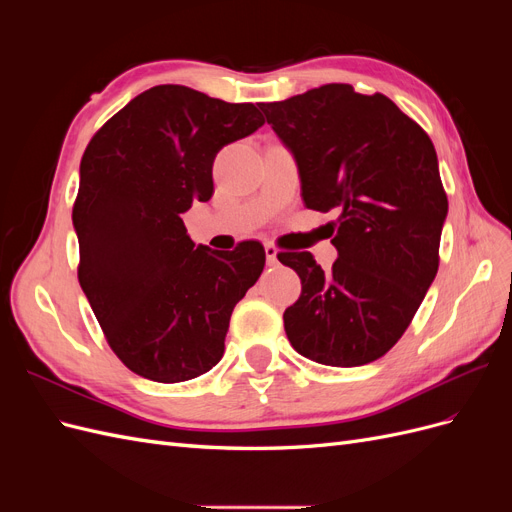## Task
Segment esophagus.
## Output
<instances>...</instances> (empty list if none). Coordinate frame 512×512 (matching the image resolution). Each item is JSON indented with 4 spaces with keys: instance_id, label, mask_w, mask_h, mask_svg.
<instances>
[{
    "instance_id": "34e87169",
    "label": "esophagus",
    "mask_w": 512,
    "mask_h": 512,
    "mask_svg": "<svg viewBox=\"0 0 512 512\" xmlns=\"http://www.w3.org/2000/svg\"><path fill=\"white\" fill-rule=\"evenodd\" d=\"M265 254H267V262L269 265H275L277 262V247L273 243H267L265 245Z\"/></svg>"
}]
</instances>
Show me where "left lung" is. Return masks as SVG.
Wrapping results in <instances>:
<instances>
[{
    "label": "left lung",
    "mask_w": 512,
    "mask_h": 512,
    "mask_svg": "<svg viewBox=\"0 0 512 512\" xmlns=\"http://www.w3.org/2000/svg\"><path fill=\"white\" fill-rule=\"evenodd\" d=\"M260 108L297 160L305 207L339 211L329 273L309 252L277 254L301 277L286 335L316 363L367 365L399 342L438 273L448 200L436 149L393 100L346 83Z\"/></svg>",
    "instance_id": "obj_1"
}]
</instances>
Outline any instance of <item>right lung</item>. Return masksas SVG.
<instances>
[{
    "instance_id": "add662e5",
    "label": "right lung",
    "mask_w": 512,
    "mask_h": 512,
    "mask_svg": "<svg viewBox=\"0 0 512 512\" xmlns=\"http://www.w3.org/2000/svg\"><path fill=\"white\" fill-rule=\"evenodd\" d=\"M262 123L254 104L158 85L89 141L72 209L79 282L134 374L173 384L220 363L230 314L265 269V247H196L181 215L211 198L218 151Z\"/></svg>"
}]
</instances>
